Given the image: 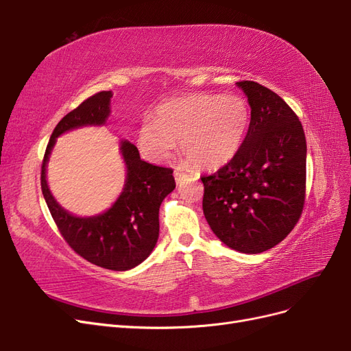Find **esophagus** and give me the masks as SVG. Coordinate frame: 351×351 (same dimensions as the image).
Returning a JSON list of instances; mask_svg holds the SVG:
<instances>
[{
  "label": "esophagus",
  "mask_w": 351,
  "mask_h": 351,
  "mask_svg": "<svg viewBox=\"0 0 351 351\" xmlns=\"http://www.w3.org/2000/svg\"><path fill=\"white\" fill-rule=\"evenodd\" d=\"M186 177H187V176L182 171V169H180V168H176V171H174V178H176V182H177V183H182Z\"/></svg>",
  "instance_id": "obj_1"
}]
</instances>
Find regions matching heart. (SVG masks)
Segmentation results:
<instances>
[{"label": "heart", "mask_w": 351, "mask_h": 351, "mask_svg": "<svg viewBox=\"0 0 351 351\" xmlns=\"http://www.w3.org/2000/svg\"><path fill=\"white\" fill-rule=\"evenodd\" d=\"M249 105L237 95L193 93L167 101L145 120L137 143L152 161H164L180 141V152L199 169H214L236 155L249 129Z\"/></svg>", "instance_id": "obj_1"}]
</instances>
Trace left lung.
Masks as SVG:
<instances>
[{
	"label": "left lung",
	"instance_id": "1",
	"mask_svg": "<svg viewBox=\"0 0 351 351\" xmlns=\"http://www.w3.org/2000/svg\"><path fill=\"white\" fill-rule=\"evenodd\" d=\"M250 124L236 155L202 176V206L210 230L228 247L261 253L299 222L306 197V137L287 102L258 82L241 80Z\"/></svg>",
	"mask_w": 351,
	"mask_h": 351
}]
</instances>
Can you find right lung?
<instances>
[{"label":"right lung","instance_id":"right-lung-1","mask_svg":"<svg viewBox=\"0 0 351 351\" xmlns=\"http://www.w3.org/2000/svg\"><path fill=\"white\" fill-rule=\"evenodd\" d=\"M111 97L110 90L95 93L62 117L47 145L40 187L60 234L79 256L105 269L127 271L143 262L155 247L159 236V206L176 189L173 168L142 161L133 143L121 142L127 167L123 193L107 212L90 218L73 217L62 209L49 192L45 174L56 137L80 125L104 124L110 115Z\"/></svg>","mask_w":351,"mask_h":351}]
</instances>
